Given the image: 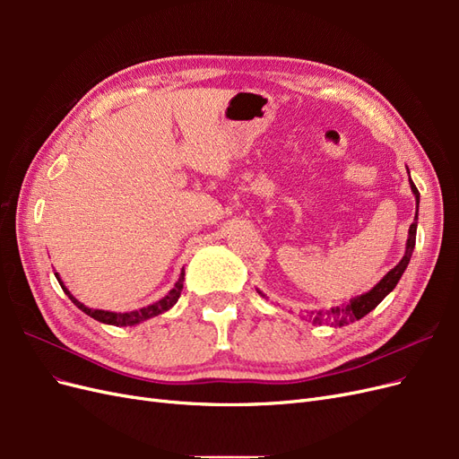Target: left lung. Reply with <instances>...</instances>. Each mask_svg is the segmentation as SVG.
Wrapping results in <instances>:
<instances>
[{"label": "left lung", "mask_w": 459, "mask_h": 459, "mask_svg": "<svg viewBox=\"0 0 459 459\" xmlns=\"http://www.w3.org/2000/svg\"><path fill=\"white\" fill-rule=\"evenodd\" d=\"M408 174H410V170H408ZM410 187H411L413 195H415V203H418V206H420V191H418V187L413 186L411 178H410ZM415 233H418V212H415L413 224L410 226V231H408L406 253H404V256H402V260L396 264V266L391 272H388L383 277V280L377 285H375L371 290H368V293L359 295V297H354L346 304H341V307H333V308H327V310H314V312H310L312 324L314 325L344 327V325L354 324V322H358V319H362L364 316H368L396 287L402 273H404V270L408 268L411 253H413V247H415ZM256 290H258V295L266 297L260 289H256Z\"/></svg>", "instance_id": "obj_1"}]
</instances>
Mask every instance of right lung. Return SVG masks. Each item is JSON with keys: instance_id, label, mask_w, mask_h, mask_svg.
Returning a JSON list of instances; mask_svg holds the SVG:
<instances>
[{"instance_id": "add662e5", "label": "right lung", "mask_w": 459, "mask_h": 459, "mask_svg": "<svg viewBox=\"0 0 459 459\" xmlns=\"http://www.w3.org/2000/svg\"><path fill=\"white\" fill-rule=\"evenodd\" d=\"M184 275H186V270H182V273H179V280H178L176 285L170 289V293H166L160 300L149 304V307H143V308H140V310H132V312H108V310L90 308V307H86V304H82L78 299H74V297L71 295V290H68V289L65 287V283L61 281L59 273H55V277H57V281H59V285L63 287L65 293L68 295V299H71L82 312L88 314V316L93 317V319H97V322L107 324V325H117V327L137 325V324L145 322V319H149V317H155V316H159V314H162V312H166V310H170V308L174 307V304L178 302L179 295H182L184 280H186Z\"/></svg>"}]
</instances>
